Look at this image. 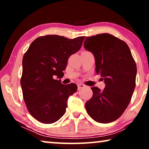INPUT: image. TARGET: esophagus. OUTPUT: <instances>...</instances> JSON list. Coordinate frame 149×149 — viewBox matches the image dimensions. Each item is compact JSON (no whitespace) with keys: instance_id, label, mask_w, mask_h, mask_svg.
I'll return each mask as SVG.
<instances>
[{"instance_id":"34e87169","label":"esophagus","mask_w":149,"mask_h":149,"mask_svg":"<svg viewBox=\"0 0 149 149\" xmlns=\"http://www.w3.org/2000/svg\"><path fill=\"white\" fill-rule=\"evenodd\" d=\"M85 85L84 84H79L77 85V89H78V90H80V89H83V88H84V87H85Z\"/></svg>"}]
</instances>
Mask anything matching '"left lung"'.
I'll return each mask as SVG.
<instances>
[{
	"label": "left lung",
	"instance_id": "1",
	"mask_svg": "<svg viewBox=\"0 0 149 149\" xmlns=\"http://www.w3.org/2000/svg\"><path fill=\"white\" fill-rule=\"evenodd\" d=\"M84 46L94 56L96 73L105 84L102 91L91 87L93 95L85 108L96 122H114L129 105L135 87L137 66L132 52L124 41L108 33L86 37Z\"/></svg>",
	"mask_w": 149,
	"mask_h": 149
}]
</instances>
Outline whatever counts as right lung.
Here are the masks:
<instances>
[{
    "mask_svg": "<svg viewBox=\"0 0 149 149\" xmlns=\"http://www.w3.org/2000/svg\"><path fill=\"white\" fill-rule=\"evenodd\" d=\"M85 37H39L24 54L21 78L23 97L29 112L39 122L52 123L65 114L68 100L77 87L75 84L64 85L57 79L65 70L69 57L81 49Z\"/></svg>",
    "mask_w": 149,
    "mask_h": 149,
    "instance_id": "right-lung-1",
    "label": "right lung"
}]
</instances>
